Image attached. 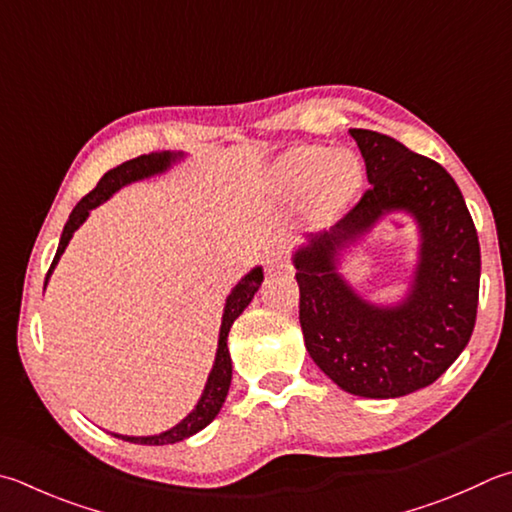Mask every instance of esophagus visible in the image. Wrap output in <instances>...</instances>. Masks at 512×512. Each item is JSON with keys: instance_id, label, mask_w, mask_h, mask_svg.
Wrapping results in <instances>:
<instances>
[{"instance_id": "obj_1", "label": "esophagus", "mask_w": 512, "mask_h": 512, "mask_svg": "<svg viewBox=\"0 0 512 512\" xmlns=\"http://www.w3.org/2000/svg\"><path fill=\"white\" fill-rule=\"evenodd\" d=\"M265 267L267 272H285L289 267V256L283 252V249H272L265 256Z\"/></svg>"}]
</instances>
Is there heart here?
<instances>
[{"label":"heart","instance_id":"1","mask_svg":"<svg viewBox=\"0 0 512 512\" xmlns=\"http://www.w3.org/2000/svg\"><path fill=\"white\" fill-rule=\"evenodd\" d=\"M363 167L350 151H327L323 147H294L278 160L274 169L276 187L287 196H303L314 187V205L334 214L359 191Z\"/></svg>","mask_w":512,"mask_h":512}]
</instances>
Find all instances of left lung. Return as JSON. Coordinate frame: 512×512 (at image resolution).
Here are the masks:
<instances>
[{
    "mask_svg": "<svg viewBox=\"0 0 512 512\" xmlns=\"http://www.w3.org/2000/svg\"><path fill=\"white\" fill-rule=\"evenodd\" d=\"M370 189L330 231L294 252L298 318L314 363L341 390L397 399L426 388L464 352L475 330L481 254L457 182L439 162L383 133L350 129ZM392 213H410L420 252L409 294L376 306L346 283L345 251Z\"/></svg>",
    "mask_w": 512,
    "mask_h": 512,
    "instance_id": "obj_1",
    "label": "left lung"
}]
</instances>
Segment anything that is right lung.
I'll return each instance as SVG.
<instances>
[{"mask_svg": "<svg viewBox=\"0 0 512 512\" xmlns=\"http://www.w3.org/2000/svg\"><path fill=\"white\" fill-rule=\"evenodd\" d=\"M182 158H185V153L182 151H160V153H149V156H138L133 160H127L115 169L106 171L100 178L98 187L89 191V194L77 202L75 209L71 211L69 220H66L60 245H57L51 269H48V274H46L44 289H46L48 278H51V274H53L57 260H60V256L64 254V249H66V245H69V240L73 238L75 231L80 229V225L86 218H89L91 209L100 207L102 202H106L115 194V191H120L122 187L131 185V182H138L144 178L158 176V173H165ZM260 283H263V267H254L252 272H247L243 278H240V281L234 285V289L229 292L227 301H225V310H223V323H220L214 368H211V372L207 376L205 390H202L196 408L191 410L180 423H176V426L165 430V432H160V435L127 437V435H115V432H111L113 437L131 441V443H144V446H167V443H178L182 439H189L191 435H196V432H200L202 428H207L209 423L216 419V414L220 412V408H223L227 392H229V385H231V356H229V347H227V336H229V330H231V325H234L236 318L245 312V307L249 303H252V298L258 292Z\"/></svg>", "mask_w": 512, "mask_h": 512, "instance_id": "obj_1", "label": "right lung"}]
</instances>
